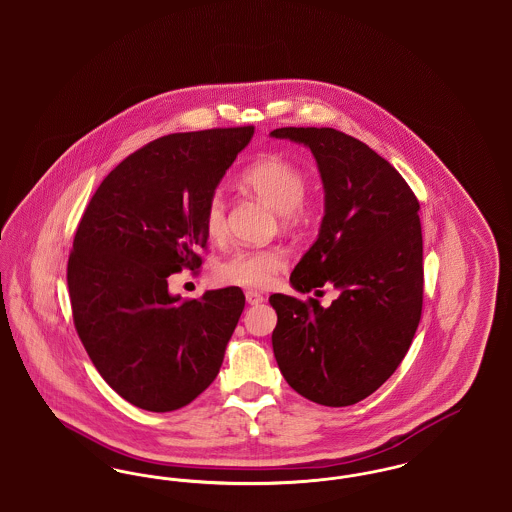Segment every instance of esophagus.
<instances>
[{
  "label": "esophagus",
  "mask_w": 512,
  "mask_h": 512,
  "mask_svg": "<svg viewBox=\"0 0 512 512\" xmlns=\"http://www.w3.org/2000/svg\"><path fill=\"white\" fill-rule=\"evenodd\" d=\"M245 299H247L249 305H259V303H263L265 297H263L261 293L255 292V290H247V292H245Z\"/></svg>",
  "instance_id": "obj_1"
}]
</instances>
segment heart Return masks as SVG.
<instances>
[{
	"label": "heart",
	"mask_w": 512,
	"mask_h": 512,
	"mask_svg": "<svg viewBox=\"0 0 512 512\" xmlns=\"http://www.w3.org/2000/svg\"><path fill=\"white\" fill-rule=\"evenodd\" d=\"M242 182L259 195L286 224L299 220L307 194V176L288 159L267 155L257 159L242 172ZM203 226L211 240H222L226 234V201L220 192L207 199ZM286 265V253L280 247H244L222 259L215 274L220 282L244 288H265L278 270Z\"/></svg>",
	"instance_id": "obj_1"
}]
</instances>
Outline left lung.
Wrapping results in <instances>:
<instances>
[{
    "mask_svg": "<svg viewBox=\"0 0 512 512\" xmlns=\"http://www.w3.org/2000/svg\"><path fill=\"white\" fill-rule=\"evenodd\" d=\"M309 147L324 184L318 238L293 268L299 292L340 290L330 307L270 295L272 349L299 395L347 407L378 390L405 359L422 315V228L405 178L361 140L334 128H276Z\"/></svg>",
    "mask_w": 512,
    "mask_h": 512,
    "instance_id": "left-lung-1",
    "label": "left lung"
}]
</instances>
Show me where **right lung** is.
Returning <instances> with one entry per match:
<instances>
[{
  "instance_id": "right-lung-1",
  "label": "right lung",
  "mask_w": 512,
  "mask_h": 512,
  "mask_svg": "<svg viewBox=\"0 0 512 512\" xmlns=\"http://www.w3.org/2000/svg\"><path fill=\"white\" fill-rule=\"evenodd\" d=\"M253 132L149 142L103 178L76 228L67 265L74 328L101 378L144 411H176L207 390L244 311L236 286L182 299L167 280L201 267L205 203Z\"/></svg>"
}]
</instances>
